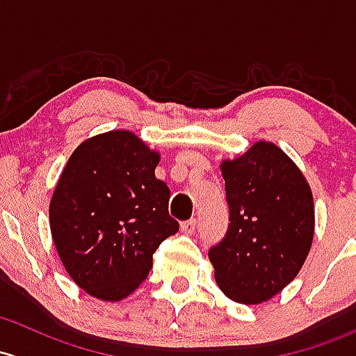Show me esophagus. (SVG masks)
<instances>
[{
  "label": "esophagus",
  "instance_id": "1",
  "mask_svg": "<svg viewBox=\"0 0 356 356\" xmlns=\"http://www.w3.org/2000/svg\"><path fill=\"white\" fill-rule=\"evenodd\" d=\"M196 230V220H188V222H182L181 223V232L182 234H186V235H191L193 234V232Z\"/></svg>",
  "mask_w": 356,
  "mask_h": 356
}]
</instances>
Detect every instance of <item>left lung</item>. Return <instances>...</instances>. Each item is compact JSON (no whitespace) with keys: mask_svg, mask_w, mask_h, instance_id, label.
<instances>
[{"mask_svg":"<svg viewBox=\"0 0 356 356\" xmlns=\"http://www.w3.org/2000/svg\"><path fill=\"white\" fill-rule=\"evenodd\" d=\"M230 223L209 249L220 290L230 300L256 305L293 282L314 238V197L293 160L271 141L220 163Z\"/></svg>","mask_w":356,"mask_h":356,"instance_id":"8db88e82","label":"left lung"}]
</instances>
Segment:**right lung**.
<instances>
[{"mask_svg":"<svg viewBox=\"0 0 356 356\" xmlns=\"http://www.w3.org/2000/svg\"><path fill=\"white\" fill-rule=\"evenodd\" d=\"M160 153L134 133L107 131L71 153L52 193L49 225L63 266L90 297L119 302L147 280L153 252L179 230Z\"/></svg>","mask_w":356,"mask_h":356,"instance_id":"right-lung-1","label":"right lung"}]
</instances>
